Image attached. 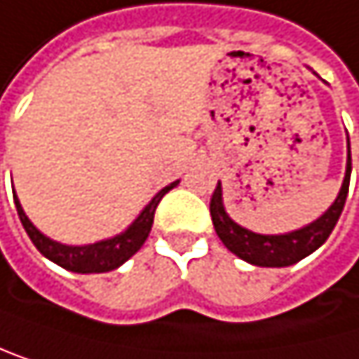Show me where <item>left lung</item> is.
Segmentation results:
<instances>
[{"label":"left lung","mask_w":359,"mask_h":359,"mask_svg":"<svg viewBox=\"0 0 359 359\" xmlns=\"http://www.w3.org/2000/svg\"><path fill=\"white\" fill-rule=\"evenodd\" d=\"M349 178H351V150L347 159V174H344L340 194L334 200V204L310 226L295 230V232H288V234H256L248 228H241L239 224H234L224 211L222 185L217 183L211 196V219H213L215 232L232 254H237L250 265H256V267L295 265L302 258L312 254L316 248H321L332 234L344 209V200H347V194H349Z\"/></svg>","instance_id":"1"}]
</instances>
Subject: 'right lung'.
Listing matches in <instances>:
<instances>
[{
  "mask_svg": "<svg viewBox=\"0 0 359 359\" xmlns=\"http://www.w3.org/2000/svg\"><path fill=\"white\" fill-rule=\"evenodd\" d=\"M176 183L163 187L153 200L148 202L146 209L140 213V217L125 230L116 234L114 239L107 241H99V243H92V245H62L57 241H51L49 237H45L25 215V211L21 209V202L19 198H15L17 204V213L19 219L27 232V237L32 239V243L36 245V250L47 256L49 260H53L55 265L68 269V271H75V273H105L111 269H118L125 260H129L148 239V232L153 228V219H155V211H157V204L161 202V198L176 187Z\"/></svg>",
  "mask_w": 359,
  "mask_h": 359,
  "instance_id": "obj_1",
  "label": "right lung"
}]
</instances>
